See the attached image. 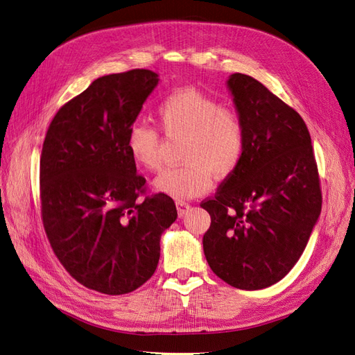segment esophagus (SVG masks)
<instances>
[{"label":"esophagus","mask_w":355,"mask_h":355,"mask_svg":"<svg viewBox=\"0 0 355 355\" xmlns=\"http://www.w3.org/2000/svg\"><path fill=\"white\" fill-rule=\"evenodd\" d=\"M176 207H178V213H179V216L182 218L184 216V214L189 210V202H187V201H176Z\"/></svg>","instance_id":"34e87169"}]
</instances>
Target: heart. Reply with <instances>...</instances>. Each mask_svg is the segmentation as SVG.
Returning <instances> with one entry per match:
<instances>
[{
    "label": "heart",
    "mask_w": 355,
    "mask_h": 355,
    "mask_svg": "<svg viewBox=\"0 0 355 355\" xmlns=\"http://www.w3.org/2000/svg\"><path fill=\"white\" fill-rule=\"evenodd\" d=\"M159 128L171 142H182L180 166L166 170L155 188L179 200L207 192L211 176L230 179L245 153V124L241 114L222 106L194 87L171 92L157 108ZM164 142L157 128L135 124L127 136V151L148 171L163 168Z\"/></svg>",
    "instance_id": "obj_1"
}]
</instances>
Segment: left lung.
<instances>
[{
	"instance_id": "1",
	"label": "left lung",
	"mask_w": 355,
	"mask_h": 355,
	"mask_svg": "<svg viewBox=\"0 0 355 355\" xmlns=\"http://www.w3.org/2000/svg\"><path fill=\"white\" fill-rule=\"evenodd\" d=\"M228 87L245 124V153L239 170L200 204L211 219L202 249L225 283L259 290L299 261L323 197L302 116L249 75L232 73Z\"/></svg>"
}]
</instances>
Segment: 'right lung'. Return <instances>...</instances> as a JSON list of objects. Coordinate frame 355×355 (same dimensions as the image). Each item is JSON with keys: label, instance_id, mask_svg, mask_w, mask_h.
<instances>
[{"label": "right lung", "instance_id": "1", "mask_svg": "<svg viewBox=\"0 0 355 355\" xmlns=\"http://www.w3.org/2000/svg\"><path fill=\"white\" fill-rule=\"evenodd\" d=\"M158 75L132 69L94 80L53 118L40 158L44 231L59 262L84 287L130 293L157 270L175 201L148 194L127 136Z\"/></svg>", "mask_w": 355, "mask_h": 355}]
</instances>
